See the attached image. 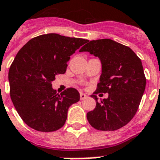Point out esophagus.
<instances>
[{"label": "esophagus", "mask_w": 160, "mask_h": 160, "mask_svg": "<svg viewBox=\"0 0 160 160\" xmlns=\"http://www.w3.org/2000/svg\"><path fill=\"white\" fill-rule=\"evenodd\" d=\"M87 97V95H85V93H80V100H84V99H85V98Z\"/></svg>", "instance_id": "esophagus-1"}]
</instances>
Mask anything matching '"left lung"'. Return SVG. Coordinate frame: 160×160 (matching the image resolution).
I'll return each mask as SVG.
<instances>
[{
	"label": "left lung",
	"instance_id": "left-lung-1",
	"mask_svg": "<svg viewBox=\"0 0 160 160\" xmlns=\"http://www.w3.org/2000/svg\"><path fill=\"white\" fill-rule=\"evenodd\" d=\"M87 51L100 59L102 71L95 94L108 93L87 113L90 125L102 131H114L126 125L144 95L146 79L140 59L131 49L110 39L88 41L80 52Z\"/></svg>",
	"mask_w": 160,
	"mask_h": 160
}]
</instances>
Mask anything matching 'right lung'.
I'll list each match as a JSON object with an SVG mask.
<instances>
[{"label": "right lung", "mask_w": 160, "mask_h": 160, "mask_svg": "<svg viewBox=\"0 0 160 160\" xmlns=\"http://www.w3.org/2000/svg\"><path fill=\"white\" fill-rule=\"evenodd\" d=\"M87 41L51 33L31 39L19 51L9 70L10 95L28 126L52 132L65 124L69 107L80 100V93L69 88L58 95L51 82L65 73L70 56Z\"/></svg>", "instance_id": "1"}]
</instances>
